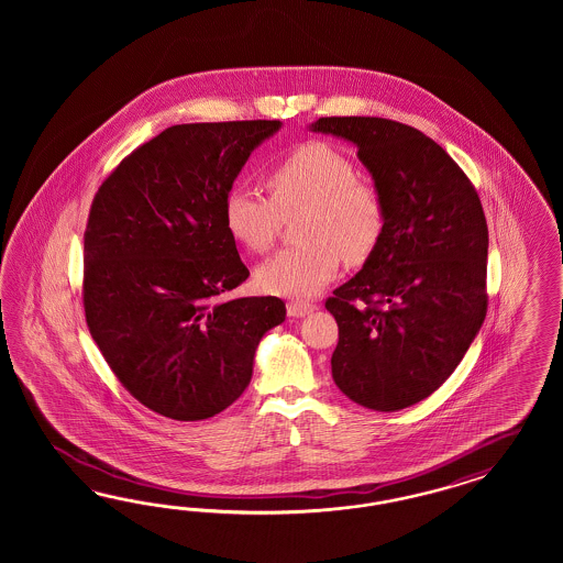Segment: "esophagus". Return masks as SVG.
<instances>
[{
	"mask_svg": "<svg viewBox=\"0 0 563 563\" xmlns=\"http://www.w3.org/2000/svg\"><path fill=\"white\" fill-rule=\"evenodd\" d=\"M316 309L313 303H306V301H289L287 303V313L290 318H303L307 313H311Z\"/></svg>",
	"mask_w": 563,
	"mask_h": 563,
	"instance_id": "esophagus-1",
	"label": "esophagus"
}]
</instances>
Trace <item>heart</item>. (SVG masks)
Masks as SVG:
<instances>
[{
    "instance_id": "b5f03b06",
    "label": "heart",
    "mask_w": 563,
    "mask_h": 563,
    "mask_svg": "<svg viewBox=\"0 0 563 563\" xmlns=\"http://www.w3.org/2000/svg\"><path fill=\"white\" fill-rule=\"evenodd\" d=\"M271 198L233 188L222 206L231 238L262 254L283 217L303 210L301 245L283 250L257 268V285L283 297H313L336 278L342 257L363 264L386 231V202L355 163L325 142H307L266 173Z\"/></svg>"
}]
</instances>
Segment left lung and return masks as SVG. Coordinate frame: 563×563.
<instances>
[{
  "mask_svg": "<svg viewBox=\"0 0 563 563\" xmlns=\"http://www.w3.org/2000/svg\"><path fill=\"white\" fill-rule=\"evenodd\" d=\"M357 144L386 202V231L349 283L325 299L339 324L334 384L393 412L435 393L487 313L489 231L477 189L438 142L384 118L311 125Z\"/></svg>",
  "mask_w": 563,
  "mask_h": 563,
  "instance_id": "1",
  "label": "left lung"
}]
</instances>
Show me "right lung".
I'll use <instances>...</instances> for the list:
<instances>
[{
    "label": "right lung",
    "mask_w": 563,
    "mask_h": 563,
    "mask_svg": "<svg viewBox=\"0 0 563 563\" xmlns=\"http://www.w3.org/2000/svg\"><path fill=\"white\" fill-rule=\"evenodd\" d=\"M278 120L170 125L128 154L95 194L85 231L86 324L146 409L200 421L252 379L257 342L285 322L278 297L222 295L250 271L222 206Z\"/></svg>",
    "instance_id": "obj_1"
}]
</instances>
